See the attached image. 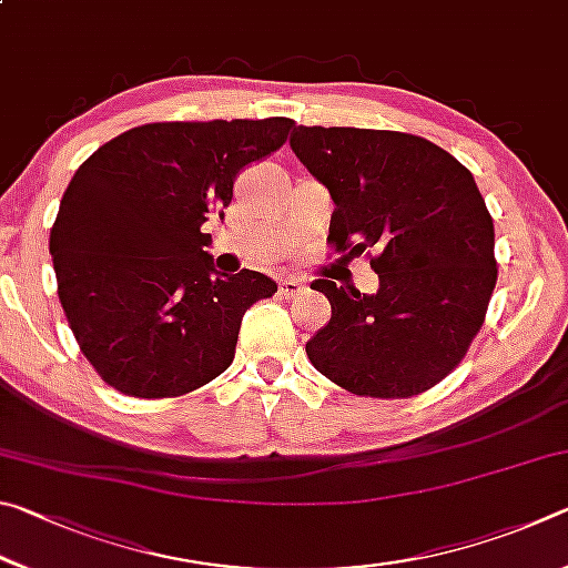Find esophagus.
I'll list each match as a JSON object with an SVG mask.
<instances>
[{"label":"esophagus","mask_w":568,"mask_h":568,"mask_svg":"<svg viewBox=\"0 0 568 568\" xmlns=\"http://www.w3.org/2000/svg\"><path fill=\"white\" fill-rule=\"evenodd\" d=\"M307 293V287H305V283L303 281H297V277H287V281H283L281 283V295L283 297H301V295H305Z\"/></svg>","instance_id":"obj_1"}]
</instances>
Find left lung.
Instances as JSON below:
<instances>
[{"label":"left lung","instance_id":"obj_1","mask_svg":"<svg viewBox=\"0 0 568 568\" xmlns=\"http://www.w3.org/2000/svg\"><path fill=\"white\" fill-rule=\"evenodd\" d=\"M291 148L328 187L335 253L373 250L378 293L311 287L331 321L305 343L325 378L355 396L410 398L464 361L496 287L494 220L460 162L416 134L293 124Z\"/></svg>","mask_w":568,"mask_h":568}]
</instances>
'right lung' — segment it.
<instances>
[{
  "instance_id": "1",
  "label": "right lung",
  "mask_w": 568,
  "mask_h": 568,
  "mask_svg": "<svg viewBox=\"0 0 568 568\" xmlns=\"http://www.w3.org/2000/svg\"><path fill=\"white\" fill-rule=\"evenodd\" d=\"M287 118L152 122L82 162L50 233L57 295L84 358L114 390L175 398L235 358L250 305L277 285L217 273L205 223L240 170L283 148Z\"/></svg>"
}]
</instances>
